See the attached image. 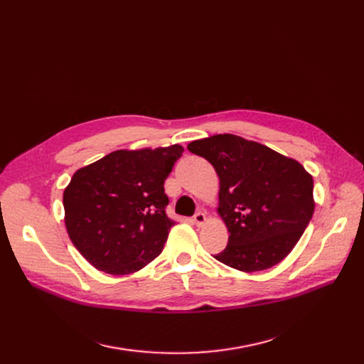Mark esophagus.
<instances>
[{"mask_svg":"<svg viewBox=\"0 0 364 364\" xmlns=\"http://www.w3.org/2000/svg\"><path fill=\"white\" fill-rule=\"evenodd\" d=\"M193 221H195L196 225H203L205 221H206V215L199 211V213H196V214L193 215Z\"/></svg>","mask_w":364,"mask_h":364,"instance_id":"34e87169","label":"esophagus"}]
</instances>
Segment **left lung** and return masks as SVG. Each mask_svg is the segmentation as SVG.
I'll list each match as a JSON object with an SVG mask.
<instances>
[{
	"label": "left lung",
	"mask_w": 364,
	"mask_h": 364,
	"mask_svg": "<svg viewBox=\"0 0 364 364\" xmlns=\"http://www.w3.org/2000/svg\"><path fill=\"white\" fill-rule=\"evenodd\" d=\"M187 149L211 164L220 178L218 214L230 236L214 258L246 273L279 264L313 217V177L295 159L233 134L196 140Z\"/></svg>",
	"instance_id": "8db88e82"
}]
</instances>
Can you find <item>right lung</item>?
<instances>
[{"instance_id":"right-lung-1","label":"right lung","mask_w":364,"mask_h":364,"mask_svg":"<svg viewBox=\"0 0 364 364\" xmlns=\"http://www.w3.org/2000/svg\"><path fill=\"white\" fill-rule=\"evenodd\" d=\"M181 153L180 144L117 150L75 172L63 193L65 224L95 269L129 274L162 252L174 225L164 183Z\"/></svg>"}]
</instances>
